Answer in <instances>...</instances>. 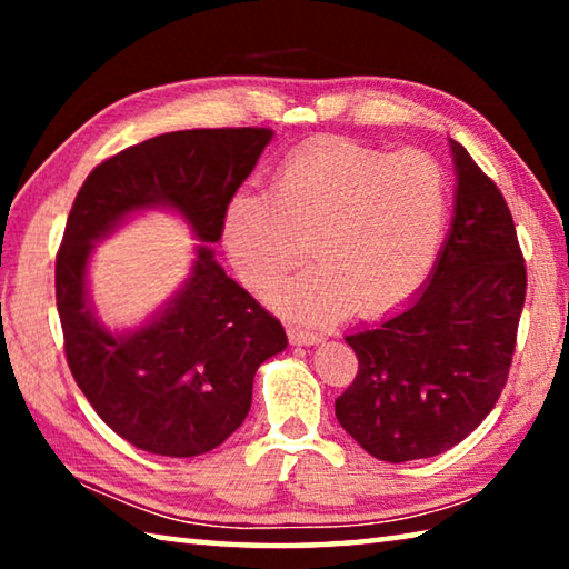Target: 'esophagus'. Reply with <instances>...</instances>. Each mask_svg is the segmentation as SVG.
Instances as JSON below:
<instances>
[{"label":"esophagus","mask_w":569,"mask_h":569,"mask_svg":"<svg viewBox=\"0 0 569 569\" xmlns=\"http://www.w3.org/2000/svg\"><path fill=\"white\" fill-rule=\"evenodd\" d=\"M288 339L296 346H313V343H321V333H313V331H306V329H288Z\"/></svg>","instance_id":"obj_1"}]
</instances>
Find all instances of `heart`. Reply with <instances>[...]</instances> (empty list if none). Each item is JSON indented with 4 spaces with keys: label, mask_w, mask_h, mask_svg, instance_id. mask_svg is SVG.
I'll return each instance as SVG.
<instances>
[{
    "label": "heart",
    "mask_w": 569,
    "mask_h": 569,
    "mask_svg": "<svg viewBox=\"0 0 569 569\" xmlns=\"http://www.w3.org/2000/svg\"><path fill=\"white\" fill-rule=\"evenodd\" d=\"M447 216V172L429 152L323 140L281 162L273 192L246 188L230 198L223 243L256 293L291 271L306 243L316 263L273 293L288 316H379L427 281Z\"/></svg>",
    "instance_id": "1"
}]
</instances>
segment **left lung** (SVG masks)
<instances>
[{"label":"left lung","instance_id":"1","mask_svg":"<svg viewBox=\"0 0 569 569\" xmlns=\"http://www.w3.org/2000/svg\"><path fill=\"white\" fill-rule=\"evenodd\" d=\"M449 146L455 216L427 288L399 313L346 336L359 371L336 399V419L391 465L441 455L495 409L527 293L502 192L459 142Z\"/></svg>","mask_w":569,"mask_h":569}]
</instances>
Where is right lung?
I'll use <instances>...</instances> for the list:
<instances>
[{"label":"right lung","instance_id":"obj_1","mask_svg":"<svg viewBox=\"0 0 569 569\" xmlns=\"http://www.w3.org/2000/svg\"><path fill=\"white\" fill-rule=\"evenodd\" d=\"M268 128L180 130L100 162L77 192L54 266L70 371L98 417L132 447L198 457L243 423L253 377L288 339L218 266L230 198L271 142ZM142 209H172L199 238L191 276L138 330L110 332L89 301L93 243Z\"/></svg>","mask_w":569,"mask_h":569}]
</instances>
